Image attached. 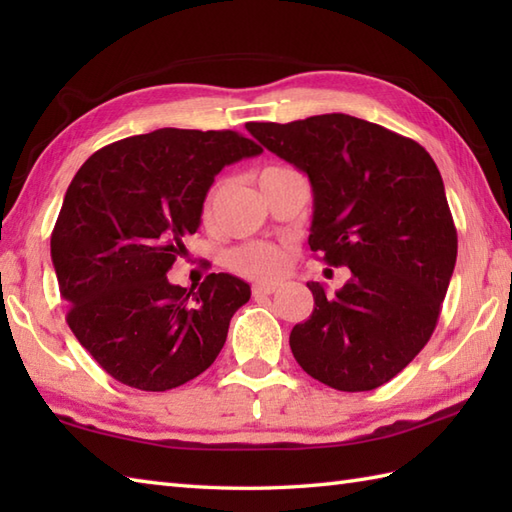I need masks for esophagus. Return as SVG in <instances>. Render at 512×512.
Wrapping results in <instances>:
<instances>
[{"instance_id": "34e87169", "label": "esophagus", "mask_w": 512, "mask_h": 512, "mask_svg": "<svg viewBox=\"0 0 512 512\" xmlns=\"http://www.w3.org/2000/svg\"><path fill=\"white\" fill-rule=\"evenodd\" d=\"M277 288L279 284H275V281H259L253 286V295H273Z\"/></svg>"}]
</instances>
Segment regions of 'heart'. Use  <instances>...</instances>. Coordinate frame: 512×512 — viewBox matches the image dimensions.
I'll use <instances>...</instances> for the list:
<instances>
[{"label": "heart", "instance_id": "obj_1", "mask_svg": "<svg viewBox=\"0 0 512 512\" xmlns=\"http://www.w3.org/2000/svg\"><path fill=\"white\" fill-rule=\"evenodd\" d=\"M273 169H279V167H266L259 171V176ZM215 195H217V187L211 189L209 195H206L204 215L211 213ZM286 264H288V250L277 244H246V246L235 248L233 253L228 255V266H231L235 273L244 277H253V279H273L284 273Z\"/></svg>", "mask_w": 512, "mask_h": 512}]
</instances>
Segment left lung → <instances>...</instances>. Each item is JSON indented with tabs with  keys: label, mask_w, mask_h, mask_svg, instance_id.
Wrapping results in <instances>:
<instances>
[{
	"label": "left lung",
	"mask_w": 512,
	"mask_h": 512,
	"mask_svg": "<svg viewBox=\"0 0 512 512\" xmlns=\"http://www.w3.org/2000/svg\"><path fill=\"white\" fill-rule=\"evenodd\" d=\"M268 151L306 173L310 250L350 281L290 332L303 372L339 391H369L431 339L458 257V231L436 162L416 140L347 114L246 123Z\"/></svg>",
	"instance_id": "left-lung-1"
}]
</instances>
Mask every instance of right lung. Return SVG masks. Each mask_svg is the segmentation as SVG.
I'll use <instances>...</instances> for the list:
<instances>
[{
	"instance_id": "1",
	"label": "right lung",
	"mask_w": 512,
	"mask_h": 512,
	"mask_svg": "<svg viewBox=\"0 0 512 512\" xmlns=\"http://www.w3.org/2000/svg\"><path fill=\"white\" fill-rule=\"evenodd\" d=\"M262 151L231 129L165 127L107 145L76 171L50 255L70 330L118 383L167 391L220 354L250 286L211 273L187 290L167 273L198 231L217 173Z\"/></svg>"
}]
</instances>
